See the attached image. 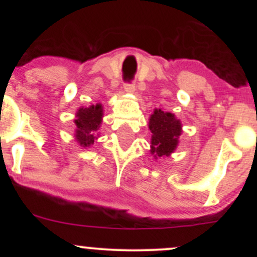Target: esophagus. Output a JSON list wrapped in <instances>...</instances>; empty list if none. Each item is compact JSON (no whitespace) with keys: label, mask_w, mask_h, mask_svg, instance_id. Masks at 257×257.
Here are the masks:
<instances>
[{"label":"esophagus","mask_w":257,"mask_h":257,"mask_svg":"<svg viewBox=\"0 0 257 257\" xmlns=\"http://www.w3.org/2000/svg\"><path fill=\"white\" fill-rule=\"evenodd\" d=\"M124 90H125V93H128V94H134L135 93V84L134 83H125Z\"/></svg>","instance_id":"1"}]
</instances>
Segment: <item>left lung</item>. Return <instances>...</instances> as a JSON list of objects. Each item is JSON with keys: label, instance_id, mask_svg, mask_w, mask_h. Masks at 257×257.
<instances>
[{"label": "left lung", "instance_id": "1", "mask_svg": "<svg viewBox=\"0 0 257 257\" xmlns=\"http://www.w3.org/2000/svg\"><path fill=\"white\" fill-rule=\"evenodd\" d=\"M149 128L151 131V155L153 158L169 157L179 145V138L182 134L181 120L172 112H164L155 108L150 116Z\"/></svg>", "mask_w": 257, "mask_h": 257}]
</instances>
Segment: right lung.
<instances>
[{"instance_id":"obj_1","label":"right lung","mask_w":257,"mask_h":257,"mask_svg":"<svg viewBox=\"0 0 257 257\" xmlns=\"http://www.w3.org/2000/svg\"><path fill=\"white\" fill-rule=\"evenodd\" d=\"M104 117V107L101 104L89 107H79L76 112L75 138L76 143L82 147H90L99 137V128Z\"/></svg>"}]
</instances>
